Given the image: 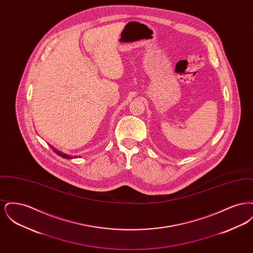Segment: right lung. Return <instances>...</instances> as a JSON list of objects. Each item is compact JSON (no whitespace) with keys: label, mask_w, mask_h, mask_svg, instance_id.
Instances as JSON below:
<instances>
[{"label":"right lung","mask_w":253,"mask_h":253,"mask_svg":"<svg viewBox=\"0 0 253 253\" xmlns=\"http://www.w3.org/2000/svg\"><path fill=\"white\" fill-rule=\"evenodd\" d=\"M50 146V145H49ZM51 147V149L58 155V156H60V157H63V158H66V159H71V158H75V157H71V156H69V155H66V154H64V153H62V152H60L59 150H57V149H55L53 146H50Z\"/></svg>","instance_id":"1"}]
</instances>
